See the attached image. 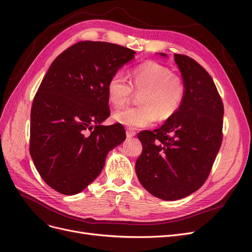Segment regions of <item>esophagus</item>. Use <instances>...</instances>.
I'll return each instance as SVG.
<instances>
[{"mask_svg":"<svg viewBox=\"0 0 252 252\" xmlns=\"http://www.w3.org/2000/svg\"><path fill=\"white\" fill-rule=\"evenodd\" d=\"M126 135H127L128 139H130V138H132V136L135 135V131L133 130V129H131V128H127Z\"/></svg>","mask_w":252,"mask_h":252,"instance_id":"1","label":"esophagus"}]
</instances>
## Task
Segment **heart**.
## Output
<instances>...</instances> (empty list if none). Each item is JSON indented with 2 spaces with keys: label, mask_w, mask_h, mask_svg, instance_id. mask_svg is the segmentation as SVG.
<instances>
[{
  "label": "heart",
  "mask_w": 252,
  "mask_h": 252,
  "mask_svg": "<svg viewBox=\"0 0 252 252\" xmlns=\"http://www.w3.org/2000/svg\"><path fill=\"white\" fill-rule=\"evenodd\" d=\"M135 90L143 91L140 96L142 106L118 110L114 120L130 127H148L158 120L166 121L179 111L185 97V84L162 64L148 61L136 66L131 73V83L126 75L118 71L107 84V96L114 107L126 105Z\"/></svg>",
  "instance_id": "obj_1"
}]
</instances>
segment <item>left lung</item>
Wrapping results in <instances>:
<instances>
[{
    "label": "left lung",
    "instance_id": "left-lung-1",
    "mask_svg": "<svg viewBox=\"0 0 252 252\" xmlns=\"http://www.w3.org/2000/svg\"><path fill=\"white\" fill-rule=\"evenodd\" d=\"M174 61L185 84L184 101L161 127L139 132L143 151L135 162L142 186L165 201L203 186L223 139L224 106L210 74L187 56L175 53Z\"/></svg>",
    "mask_w": 252,
    "mask_h": 252
}]
</instances>
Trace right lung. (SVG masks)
Returning a JSON list of instances; mask_svg holds the SVG:
<instances>
[{"label": "right lung", "instance_id": "1", "mask_svg": "<svg viewBox=\"0 0 252 252\" xmlns=\"http://www.w3.org/2000/svg\"><path fill=\"white\" fill-rule=\"evenodd\" d=\"M134 53L117 44L84 41L50 65L33 98L29 151L56 191H83L101 173L108 152L126 139L123 125L102 123L110 116L108 81Z\"/></svg>", "mask_w": 252, "mask_h": 252}]
</instances>
